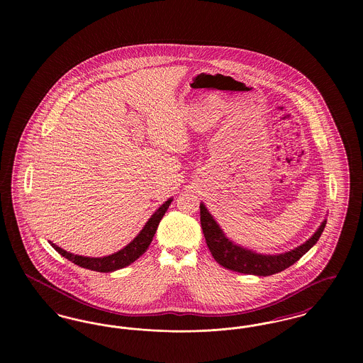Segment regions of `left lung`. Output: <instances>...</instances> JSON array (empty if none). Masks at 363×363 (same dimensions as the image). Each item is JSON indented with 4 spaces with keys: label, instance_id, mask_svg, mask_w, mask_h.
Listing matches in <instances>:
<instances>
[{
    "label": "left lung",
    "instance_id": "1",
    "mask_svg": "<svg viewBox=\"0 0 363 363\" xmlns=\"http://www.w3.org/2000/svg\"><path fill=\"white\" fill-rule=\"evenodd\" d=\"M200 222L208 249L216 262L227 269L256 277H269L291 267L317 243L327 225V219H324L308 241L290 252L262 255L231 241L203 203L200 204Z\"/></svg>",
    "mask_w": 363,
    "mask_h": 363
}]
</instances>
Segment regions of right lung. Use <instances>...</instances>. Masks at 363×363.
Masks as SVG:
<instances>
[{"instance_id":"right-lung-1","label":"right lung","mask_w":363,"mask_h":363,"mask_svg":"<svg viewBox=\"0 0 363 363\" xmlns=\"http://www.w3.org/2000/svg\"><path fill=\"white\" fill-rule=\"evenodd\" d=\"M172 201H173V197L157 208L154 212V215L141 228V231L133 238V241L129 242L125 247H122L121 250H118L113 255H108L104 257H86V256H79V255H73L70 252H67L62 247L52 243V241H49V243L62 257L69 259L73 264H76L82 268L96 271V272H114L117 269H121V268L130 265L141 255H144V252L148 249V246L152 242L159 222L162 220L163 215L166 213Z\"/></svg>"}]
</instances>
